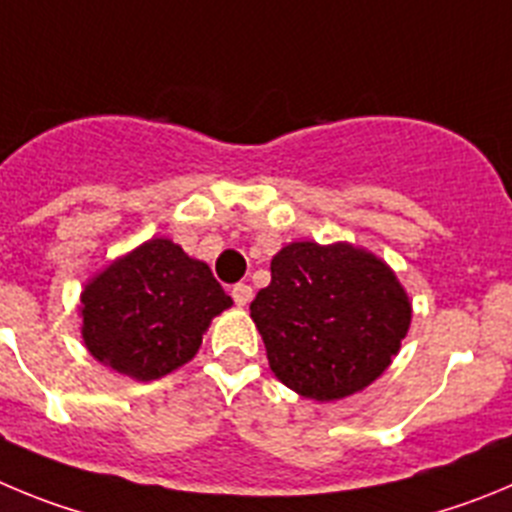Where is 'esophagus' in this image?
I'll return each mask as SVG.
<instances>
[{
    "instance_id": "1",
    "label": "esophagus",
    "mask_w": 512,
    "mask_h": 512,
    "mask_svg": "<svg viewBox=\"0 0 512 512\" xmlns=\"http://www.w3.org/2000/svg\"><path fill=\"white\" fill-rule=\"evenodd\" d=\"M232 298H234V303H237V306H247V303L252 301V285L237 283L232 288Z\"/></svg>"
}]
</instances>
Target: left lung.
Returning <instances> with one entry per match:
<instances>
[{"label": "left lung", "mask_w": 512, "mask_h": 512, "mask_svg": "<svg viewBox=\"0 0 512 512\" xmlns=\"http://www.w3.org/2000/svg\"><path fill=\"white\" fill-rule=\"evenodd\" d=\"M270 275L250 316L280 382L324 403L385 372L411 324V303L385 262L349 245L293 242Z\"/></svg>", "instance_id": "1"}]
</instances>
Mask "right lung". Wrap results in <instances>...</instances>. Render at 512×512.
<instances>
[{
    "instance_id": "1",
    "label": "right lung",
    "mask_w": 512,
    "mask_h": 512,
    "mask_svg": "<svg viewBox=\"0 0 512 512\" xmlns=\"http://www.w3.org/2000/svg\"><path fill=\"white\" fill-rule=\"evenodd\" d=\"M229 306L206 262L170 239H150L86 285L84 342L112 370L155 380L186 365L209 321Z\"/></svg>"
}]
</instances>
